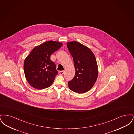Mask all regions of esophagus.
<instances>
[{
	"mask_svg": "<svg viewBox=\"0 0 134 134\" xmlns=\"http://www.w3.org/2000/svg\"><path fill=\"white\" fill-rule=\"evenodd\" d=\"M64 71H59V75H63V74H64Z\"/></svg>",
	"mask_w": 134,
	"mask_h": 134,
	"instance_id": "obj_1",
	"label": "esophagus"
}]
</instances>
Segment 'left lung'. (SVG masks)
<instances>
[{
	"label": "left lung",
	"instance_id": "left-lung-1",
	"mask_svg": "<svg viewBox=\"0 0 134 134\" xmlns=\"http://www.w3.org/2000/svg\"><path fill=\"white\" fill-rule=\"evenodd\" d=\"M75 69V76L68 81L69 87L78 93L89 91L96 83L98 67L96 57L88 47L77 42L67 43Z\"/></svg>",
	"mask_w": 134,
	"mask_h": 134
}]
</instances>
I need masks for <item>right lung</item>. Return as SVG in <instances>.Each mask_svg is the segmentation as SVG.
<instances>
[{
	"instance_id": "add662e5",
	"label": "right lung",
	"mask_w": 134,
	"mask_h": 134,
	"mask_svg": "<svg viewBox=\"0 0 134 134\" xmlns=\"http://www.w3.org/2000/svg\"><path fill=\"white\" fill-rule=\"evenodd\" d=\"M63 45L56 41H48L35 47L26 58L24 69L26 79L32 87L43 89L49 87L58 73L51 55Z\"/></svg>"
}]
</instances>
